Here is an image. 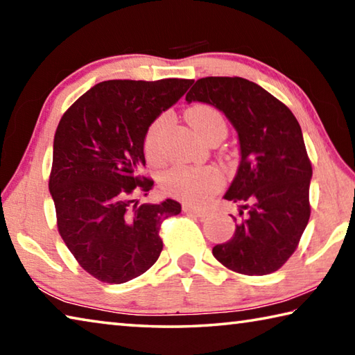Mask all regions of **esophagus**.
Segmentation results:
<instances>
[{
	"mask_svg": "<svg viewBox=\"0 0 355 355\" xmlns=\"http://www.w3.org/2000/svg\"><path fill=\"white\" fill-rule=\"evenodd\" d=\"M184 211L189 213V214H194L196 218H207V216H208V209L194 208V207H184Z\"/></svg>",
	"mask_w": 355,
	"mask_h": 355,
	"instance_id": "1",
	"label": "esophagus"
}]
</instances>
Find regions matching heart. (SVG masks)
<instances>
[{
	"label": "heart",
	"instance_id": "heart-1",
	"mask_svg": "<svg viewBox=\"0 0 355 355\" xmlns=\"http://www.w3.org/2000/svg\"><path fill=\"white\" fill-rule=\"evenodd\" d=\"M186 119L203 139L218 130L225 131V120L216 107L209 105H194L186 111ZM167 119L158 117L148 125L144 135V153L153 164L164 161V133ZM164 188L189 203H205L218 191L224 177L216 167H173L164 175Z\"/></svg>",
	"mask_w": 355,
	"mask_h": 355
}]
</instances>
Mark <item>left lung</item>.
<instances>
[{"instance_id": "8db88e82", "label": "left lung", "mask_w": 355, "mask_h": 355, "mask_svg": "<svg viewBox=\"0 0 355 355\" xmlns=\"http://www.w3.org/2000/svg\"><path fill=\"white\" fill-rule=\"evenodd\" d=\"M186 101L218 107L238 131L241 161L224 196L239 203L232 239L213 248L232 271L266 275L297 249L310 219L311 163L302 130L288 110L261 86L239 76L197 80Z\"/></svg>"}]
</instances>
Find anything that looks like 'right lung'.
Here are the masks:
<instances>
[{"mask_svg": "<svg viewBox=\"0 0 355 355\" xmlns=\"http://www.w3.org/2000/svg\"><path fill=\"white\" fill-rule=\"evenodd\" d=\"M192 80H110L83 94L58 125L50 194L58 230L84 271L125 284L150 269L163 250V220L182 211L172 199H131L153 188L141 175L148 125L183 97Z\"/></svg>", "mask_w": 355, "mask_h": 355, "instance_id": "add662e5", "label": "right lung"}]
</instances>
